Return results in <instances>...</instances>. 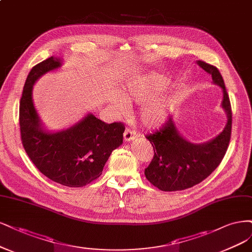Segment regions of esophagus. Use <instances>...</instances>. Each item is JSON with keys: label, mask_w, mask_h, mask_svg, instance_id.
<instances>
[{"label": "esophagus", "mask_w": 252, "mask_h": 252, "mask_svg": "<svg viewBox=\"0 0 252 252\" xmlns=\"http://www.w3.org/2000/svg\"><path fill=\"white\" fill-rule=\"evenodd\" d=\"M136 132L135 130L133 129H130V128H126L125 132H124V140L126 142H129V141H132L134 137H136Z\"/></svg>", "instance_id": "34e87169"}]
</instances>
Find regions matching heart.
<instances>
[{
    "label": "heart",
    "mask_w": 252,
    "mask_h": 252,
    "mask_svg": "<svg viewBox=\"0 0 252 252\" xmlns=\"http://www.w3.org/2000/svg\"><path fill=\"white\" fill-rule=\"evenodd\" d=\"M168 81L160 76H148L129 81L120 91V97L112 98V103L119 112L126 111V104L142 105L141 121L145 126L156 127L164 122L170 111L175 107L176 100L173 97L156 99L167 89Z\"/></svg>",
    "instance_id": "heart-1"
}]
</instances>
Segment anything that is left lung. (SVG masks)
I'll return each mask as SVG.
<instances>
[{"mask_svg":"<svg viewBox=\"0 0 252 252\" xmlns=\"http://www.w3.org/2000/svg\"><path fill=\"white\" fill-rule=\"evenodd\" d=\"M197 63L212 75L214 83L222 88V107L226 111L227 123L218 136L200 145L185 140L171 118L156 131L146 135L153 146L154 155L145 169V176L164 192L182 190L200 184L219 166L229 145L232 114L222 75L215 65L202 60H198Z\"/></svg>","mask_w":252,"mask_h":252,"instance_id":"left-lung-1","label":"left lung"}]
</instances>
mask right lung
Listing matches in <instances>:
<instances>
[{
    "label": "right lung",
    "instance_id": "right-lung-1",
    "mask_svg": "<svg viewBox=\"0 0 252 252\" xmlns=\"http://www.w3.org/2000/svg\"><path fill=\"white\" fill-rule=\"evenodd\" d=\"M60 65V58L51 56L31 68L20 101L21 138L26 153L43 175L65 187L81 188L100 177L111 152L123 143L125 126L106 124L89 115L63 131L42 130L32 88L41 75Z\"/></svg>",
    "mask_w": 252,
    "mask_h": 252
}]
</instances>
